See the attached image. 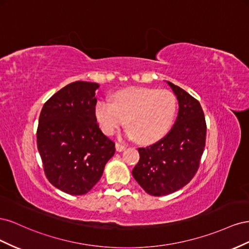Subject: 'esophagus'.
<instances>
[{
    "label": "esophagus",
    "instance_id": "obj_1",
    "mask_svg": "<svg viewBox=\"0 0 249 249\" xmlns=\"http://www.w3.org/2000/svg\"><path fill=\"white\" fill-rule=\"evenodd\" d=\"M125 148H126V146L123 145V144H120V143L116 144V149H117V151H119V152L125 150Z\"/></svg>",
    "mask_w": 249,
    "mask_h": 249
}]
</instances>
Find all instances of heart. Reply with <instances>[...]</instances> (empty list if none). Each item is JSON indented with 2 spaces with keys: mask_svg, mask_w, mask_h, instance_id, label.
I'll return each instance as SVG.
<instances>
[{
  "mask_svg": "<svg viewBox=\"0 0 249 249\" xmlns=\"http://www.w3.org/2000/svg\"><path fill=\"white\" fill-rule=\"evenodd\" d=\"M177 100L167 89L133 88L120 90L113 101L101 99L95 106V116L104 133L113 134L125 123L128 136L141 144H151L171 129Z\"/></svg>",
  "mask_w": 249,
  "mask_h": 249,
  "instance_id": "b5f03b06",
  "label": "heart"
}]
</instances>
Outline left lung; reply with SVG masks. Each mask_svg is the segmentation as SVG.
<instances>
[{"mask_svg": "<svg viewBox=\"0 0 249 249\" xmlns=\"http://www.w3.org/2000/svg\"><path fill=\"white\" fill-rule=\"evenodd\" d=\"M178 100V115L166 136L139 148L140 160L132 170L134 179L152 196H164L191 181L200 165L207 123L200 103L186 90L167 81Z\"/></svg>", "mask_w": 249, "mask_h": 249, "instance_id": "left-lung-1", "label": "left lung"}]
</instances>
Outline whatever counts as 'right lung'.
Returning a JSON list of instances; mask_svg holds the SVG:
<instances>
[{"label": "right lung", "mask_w": 249, "mask_h": 249, "mask_svg": "<svg viewBox=\"0 0 249 249\" xmlns=\"http://www.w3.org/2000/svg\"><path fill=\"white\" fill-rule=\"evenodd\" d=\"M95 82L76 81L42 106L37 149L48 180L70 195H83L101 178L115 143L99 128Z\"/></svg>", "instance_id": "add662e5"}]
</instances>
